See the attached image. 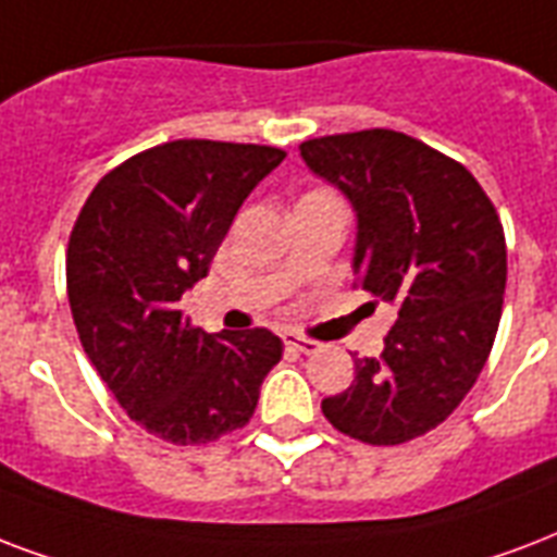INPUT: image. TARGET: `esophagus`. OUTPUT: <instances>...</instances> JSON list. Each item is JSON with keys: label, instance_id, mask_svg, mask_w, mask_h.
I'll return each instance as SVG.
<instances>
[{"label": "esophagus", "instance_id": "34e87169", "mask_svg": "<svg viewBox=\"0 0 557 557\" xmlns=\"http://www.w3.org/2000/svg\"><path fill=\"white\" fill-rule=\"evenodd\" d=\"M283 342H286V347L297 350V354H315L318 350V342H312V338H304V335H297V333H286L283 335Z\"/></svg>", "mask_w": 557, "mask_h": 557}]
</instances>
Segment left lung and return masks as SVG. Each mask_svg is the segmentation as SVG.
<instances>
[{"label": "left lung", "mask_w": 557, "mask_h": 557, "mask_svg": "<svg viewBox=\"0 0 557 557\" xmlns=\"http://www.w3.org/2000/svg\"><path fill=\"white\" fill-rule=\"evenodd\" d=\"M300 157L356 215V283L397 307L380 356H356L350 388L321 400L335 430L403 444L447 420L494 347L505 236L465 165L397 131L309 139Z\"/></svg>", "instance_id": "1"}]
</instances>
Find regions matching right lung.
Returning <instances> with one entry per match:
<instances>
[{"label":"right lung","mask_w":557,"mask_h":557,"mask_svg":"<svg viewBox=\"0 0 557 557\" xmlns=\"http://www.w3.org/2000/svg\"><path fill=\"white\" fill-rule=\"evenodd\" d=\"M283 157L212 139L148 148L101 177L72 227L66 292L84 354L157 438L207 444L242 430L283 356L265 326L203 333L181 312L245 198Z\"/></svg>","instance_id":"obj_1"}]
</instances>
